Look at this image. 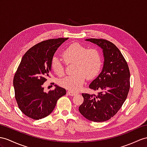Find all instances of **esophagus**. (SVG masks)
Returning a JSON list of instances; mask_svg holds the SVG:
<instances>
[{
  "mask_svg": "<svg viewBox=\"0 0 147 147\" xmlns=\"http://www.w3.org/2000/svg\"><path fill=\"white\" fill-rule=\"evenodd\" d=\"M67 94H69V95H70V96H75V95L77 94V93L74 92L72 91H68L67 92Z\"/></svg>",
  "mask_w": 147,
  "mask_h": 147,
  "instance_id": "esophagus-1",
  "label": "esophagus"
}]
</instances>
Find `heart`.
Segmentation results:
<instances>
[{
	"mask_svg": "<svg viewBox=\"0 0 147 147\" xmlns=\"http://www.w3.org/2000/svg\"><path fill=\"white\" fill-rule=\"evenodd\" d=\"M62 55L66 63H74L75 74L59 80V85L68 90H79L87 77L88 78H94L101 70V55L95 49H87L85 46L78 43H74L64 50ZM51 68L53 72L59 77L63 76L65 73L62 61L57 57L52 59Z\"/></svg>",
	"mask_w": 147,
	"mask_h": 147,
	"instance_id": "b5f03b06",
	"label": "heart"
}]
</instances>
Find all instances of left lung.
I'll return each instance as SVG.
<instances>
[{
  "label": "left lung",
  "mask_w": 147,
  "mask_h": 147,
  "mask_svg": "<svg viewBox=\"0 0 147 147\" xmlns=\"http://www.w3.org/2000/svg\"><path fill=\"white\" fill-rule=\"evenodd\" d=\"M85 40L102 49L104 62L101 73L89 85V88L99 92L96 95L82 94L84 102L78 110L87 119L102 122L115 115L126 100L130 89V70L123 55L113 43L99 38Z\"/></svg>",
  "instance_id": "obj_1"
}]
</instances>
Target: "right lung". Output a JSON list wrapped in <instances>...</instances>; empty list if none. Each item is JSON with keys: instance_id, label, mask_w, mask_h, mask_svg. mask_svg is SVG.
<instances>
[{"instance_id": "obj_1", "label": "right lung", "mask_w": 147, "mask_h": 147, "mask_svg": "<svg viewBox=\"0 0 147 147\" xmlns=\"http://www.w3.org/2000/svg\"><path fill=\"white\" fill-rule=\"evenodd\" d=\"M68 38L49 39L34 45L23 56L13 77L15 98L19 108L34 120L50 115L57 102L66 94L56 85L54 90L44 92L43 84L50 77L51 60L56 51Z\"/></svg>"}]
</instances>
